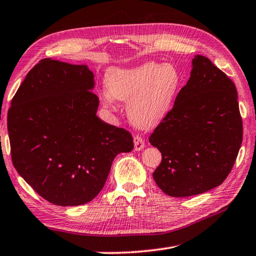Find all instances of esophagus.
Segmentation results:
<instances>
[{
    "label": "esophagus",
    "mask_w": 256,
    "mask_h": 256,
    "mask_svg": "<svg viewBox=\"0 0 256 256\" xmlns=\"http://www.w3.org/2000/svg\"><path fill=\"white\" fill-rule=\"evenodd\" d=\"M144 148V140L140 136H134V150L140 151Z\"/></svg>",
    "instance_id": "esophagus-1"
}]
</instances>
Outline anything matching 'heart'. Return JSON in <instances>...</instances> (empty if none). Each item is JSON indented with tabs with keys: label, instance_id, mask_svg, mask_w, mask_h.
Returning a JSON list of instances; mask_svg holds the SVG:
<instances>
[{
	"label": "heart",
	"instance_id": "1",
	"mask_svg": "<svg viewBox=\"0 0 256 256\" xmlns=\"http://www.w3.org/2000/svg\"><path fill=\"white\" fill-rule=\"evenodd\" d=\"M105 85L114 98L128 102V114L133 124L150 128L170 112L181 75L174 64L148 62L130 69H110ZM105 100H110L106 97Z\"/></svg>",
	"mask_w": 256,
	"mask_h": 256
}]
</instances>
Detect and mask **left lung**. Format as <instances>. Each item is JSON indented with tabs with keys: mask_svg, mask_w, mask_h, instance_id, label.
<instances>
[{
	"mask_svg": "<svg viewBox=\"0 0 256 256\" xmlns=\"http://www.w3.org/2000/svg\"><path fill=\"white\" fill-rule=\"evenodd\" d=\"M243 123L234 82L197 54L174 108L148 138L162 154L153 179L171 197H190L222 184L238 158Z\"/></svg>",
	"mask_w": 256,
	"mask_h": 256,
	"instance_id": "8db88e82",
	"label": "left lung"
}]
</instances>
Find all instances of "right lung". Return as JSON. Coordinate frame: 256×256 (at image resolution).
<instances>
[{"instance_id": "1", "label": "right lung", "mask_w": 256, "mask_h": 256, "mask_svg": "<svg viewBox=\"0 0 256 256\" xmlns=\"http://www.w3.org/2000/svg\"><path fill=\"white\" fill-rule=\"evenodd\" d=\"M94 74L46 58L28 72L8 112L14 168L58 206L84 205L103 189L114 158L131 152V133L96 115Z\"/></svg>"}]
</instances>
